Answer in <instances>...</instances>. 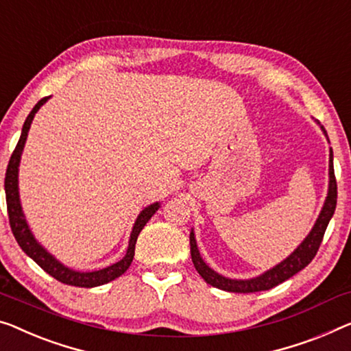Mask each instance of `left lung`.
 Listing matches in <instances>:
<instances>
[{"mask_svg": "<svg viewBox=\"0 0 351 351\" xmlns=\"http://www.w3.org/2000/svg\"><path fill=\"white\" fill-rule=\"evenodd\" d=\"M315 123L320 125L322 132L325 134V137L329 142L325 128H323L318 121ZM336 203H337V182H336V176H334L332 149L329 148V184H328L326 200L323 203L322 211L318 214L317 221L313 223L309 234L304 238V241L293 250L289 257L282 260L279 265L273 266L271 269L265 271L263 274L252 277V279H230V277L216 273V271L209 268V266L205 263V260H203L200 255V250H198L195 233H193V230H191L192 263L198 271V274L205 279L206 284L216 287V289L233 291V293H254V291H263V290L273 289V287L282 284V282H285L287 279H290L291 276L300 273L301 269H304L306 266L311 263L312 258L315 257L317 250L322 244L323 234H325L328 223L331 221L334 214V209H336Z\"/></svg>", "mask_w": 351, "mask_h": 351, "instance_id": "8db88e82", "label": "left lung"}]
</instances>
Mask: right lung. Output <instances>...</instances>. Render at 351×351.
Wrapping results in <instances>:
<instances>
[{
  "label": "right lung",
  "mask_w": 351,
  "mask_h": 351,
  "mask_svg": "<svg viewBox=\"0 0 351 351\" xmlns=\"http://www.w3.org/2000/svg\"><path fill=\"white\" fill-rule=\"evenodd\" d=\"M50 97H44L36 104L34 108L31 110L28 118L25 119V124L22 128V135H20V140L17 146H15L12 156H10L8 170H6V178H4V191H6V203H8V214H9V222L10 228H12V233L20 247H22L23 252L28 255L29 258H33L36 263H38L42 269L45 271L47 274L55 277L56 280L62 282V284L74 285V287H85V289H91V287H99L104 284H108L124 274L128 268L132 263L134 254H135V243H137V238L140 232H142L146 222L149 221L151 217L154 216L156 211L160 208V203L156 202L153 205L146 206L145 209L140 211V214L135 219V223L132 227V232H130L129 238V245L128 250H125L124 257L117 261V263L107 266V268L97 269V271H88V273H82V271H75L67 268L61 263L60 260H56L53 255H51L49 250H47L44 245H42L38 239L34 238L33 232L26 222L22 203H20V193H19V167H20V159H22V153L26 143V137H28L31 123H33L34 114L38 113V110L44 106V104L49 101Z\"/></svg>",
  "instance_id": "right-lung-1"
}]
</instances>
